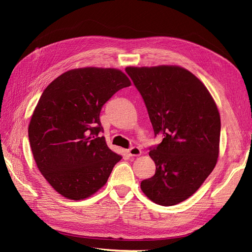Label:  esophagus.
<instances>
[{
  "label": "esophagus",
  "instance_id": "34e87169",
  "mask_svg": "<svg viewBox=\"0 0 252 252\" xmlns=\"http://www.w3.org/2000/svg\"><path fill=\"white\" fill-rule=\"evenodd\" d=\"M126 153L130 156H139V155H141V150L137 147H133L131 149L126 150Z\"/></svg>",
  "mask_w": 252,
  "mask_h": 252
}]
</instances>
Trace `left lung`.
I'll return each instance as SVG.
<instances>
[{"instance_id":"obj_1","label":"left lung","mask_w":252,"mask_h":252,"mask_svg":"<svg viewBox=\"0 0 252 252\" xmlns=\"http://www.w3.org/2000/svg\"><path fill=\"white\" fill-rule=\"evenodd\" d=\"M126 71L145 100L155 136H163L149 153L155 174L140 188L157 205L182 203L199 189L218 162L217 103L205 84L182 66H127Z\"/></svg>"}]
</instances>
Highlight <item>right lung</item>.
<instances>
[{
    "mask_svg": "<svg viewBox=\"0 0 252 252\" xmlns=\"http://www.w3.org/2000/svg\"><path fill=\"white\" fill-rule=\"evenodd\" d=\"M131 85L117 68L80 67L47 85L28 126L41 174L67 199L81 200L106 184L121 158L107 147L99 116L115 93Z\"/></svg>",
    "mask_w": 252,
    "mask_h": 252,
    "instance_id": "right-lung-1",
    "label": "right lung"
}]
</instances>
